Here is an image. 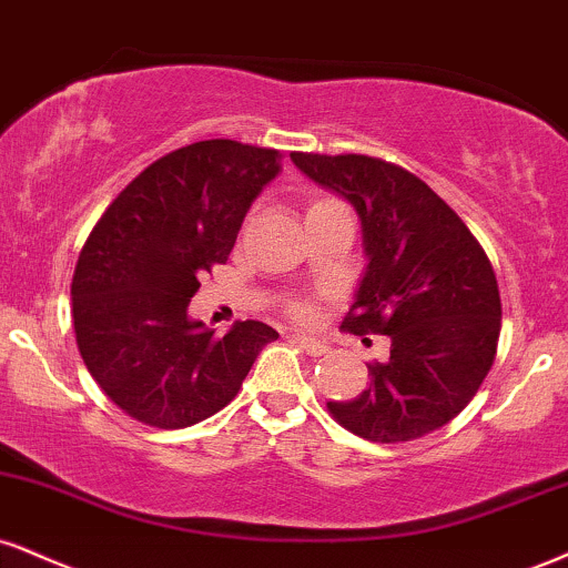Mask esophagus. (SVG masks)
<instances>
[{
    "label": "esophagus",
    "mask_w": 568,
    "mask_h": 568,
    "mask_svg": "<svg viewBox=\"0 0 568 568\" xmlns=\"http://www.w3.org/2000/svg\"><path fill=\"white\" fill-rule=\"evenodd\" d=\"M296 344L302 346L306 354H312V357H323V354L327 352L325 341H320V338H314V336H306V333H298Z\"/></svg>",
    "instance_id": "1"
}]
</instances>
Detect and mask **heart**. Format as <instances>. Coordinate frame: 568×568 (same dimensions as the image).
<instances>
[{
  "label": "heart",
  "instance_id": "heart-1",
  "mask_svg": "<svg viewBox=\"0 0 568 568\" xmlns=\"http://www.w3.org/2000/svg\"><path fill=\"white\" fill-rule=\"evenodd\" d=\"M317 203H323V201H317ZM312 206H314V203H312ZM293 312H296V317H302V320L312 317V306H306V304H298Z\"/></svg>",
  "mask_w": 568,
  "mask_h": 568
}]
</instances>
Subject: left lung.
<instances>
[{"mask_svg":"<svg viewBox=\"0 0 568 568\" xmlns=\"http://www.w3.org/2000/svg\"><path fill=\"white\" fill-rule=\"evenodd\" d=\"M314 184L349 201L367 266L354 293L352 333L392 338L371 386L327 402L346 432L409 442L449 423L479 392L500 338V291L487 254L426 182L367 155L291 153Z\"/></svg>","mask_w":568,"mask_h":568,"instance_id":"8db88e82","label":"left lung"}]
</instances>
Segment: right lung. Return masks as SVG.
<instances>
[{"label": "right lung", "mask_w": 568, "mask_h": 568, "mask_svg": "<svg viewBox=\"0 0 568 568\" xmlns=\"http://www.w3.org/2000/svg\"><path fill=\"white\" fill-rule=\"evenodd\" d=\"M277 174V150L193 142L150 163L89 232L71 283L73 331L87 371L134 420H206L277 338L256 320L216 338L187 314L201 277L227 262L251 203Z\"/></svg>", "instance_id": "add662e5"}]
</instances>
